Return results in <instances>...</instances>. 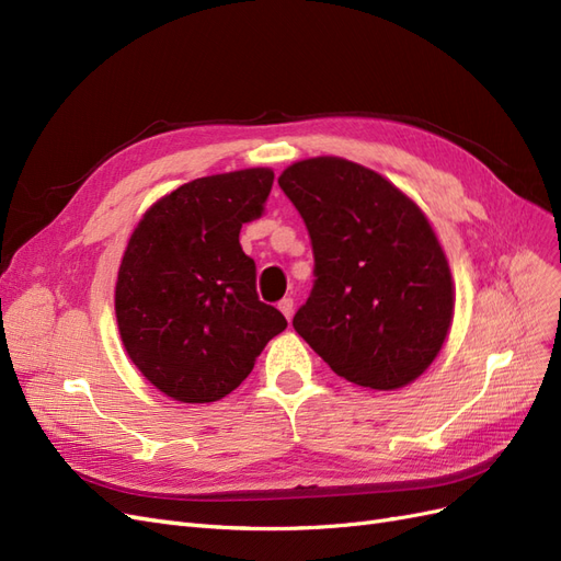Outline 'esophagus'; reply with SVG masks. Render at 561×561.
Here are the masks:
<instances>
[{"label": "esophagus", "mask_w": 561, "mask_h": 561, "mask_svg": "<svg viewBox=\"0 0 561 561\" xmlns=\"http://www.w3.org/2000/svg\"><path fill=\"white\" fill-rule=\"evenodd\" d=\"M279 310H282V314L291 321V317H294V298H284V300H279Z\"/></svg>", "instance_id": "esophagus-1"}]
</instances>
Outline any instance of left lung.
I'll return each mask as SVG.
<instances>
[{
  "mask_svg": "<svg viewBox=\"0 0 561 561\" xmlns=\"http://www.w3.org/2000/svg\"><path fill=\"white\" fill-rule=\"evenodd\" d=\"M279 186L302 216L314 286L294 329L358 387L401 389L438 356L455 312L449 265L422 209L345 158L294 162Z\"/></svg>",
  "mask_w": 561,
  "mask_h": 561,
  "instance_id": "1",
  "label": "left lung"
}]
</instances>
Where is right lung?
<instances>
[{
    "instance_id": "obj_1",
    "label": "right lung",
    "mask_w": 561,
    "mask_h": 561,
    "mask_svg": "<svg viewBox=\"0 0 561 561\" xmlns=\"http://www.w3.org/2000/svg\"><path fill=\"white\" fill-rule=\"evenodd\" d=\"M273 182L267 168L193 179L144 214L125 249L121 340L141 375L174 401L224 399L286 329L277 307L259 300L256 263L240 244Z\"/></svg>"
}]
</instances>
